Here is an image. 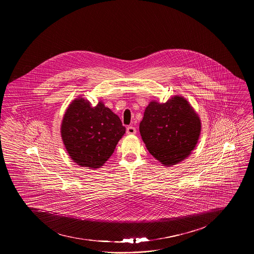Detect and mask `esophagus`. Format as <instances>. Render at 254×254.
Listing matches in <instances>:
<instances>
[{
  "label": "esophagus",
  "mask_w": 254,
  "mask_h": 254,
  "mask_svg": "<svg viewBox=\"0 0 254 254\" xmlns=\"http://www.w3.org/2000/svg\"><path fill=\"white\" fill-rule=\"evenodd\" d=\"M126 133L128 135H135L137 133V130L134 126H128L127 129H126Z\"/></svg>",
  "instance_id": "1"
}]
</instances>
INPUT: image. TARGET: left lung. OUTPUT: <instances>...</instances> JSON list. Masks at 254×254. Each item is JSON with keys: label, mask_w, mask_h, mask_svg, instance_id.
Segmentation results:
<instances>
[{"label": "left lung", "mask_w": 254, "mask_h": 254, "mask_svg": "<svg viewBox=\"0 0 254 254\" xmlns=\"http://www.w3.org/2000/svg\"><path fill=\"white\" fill-rule=\"evenodd\" d=\"M200 120L184 98L164 104L150 102L140 123V133L149 153L165 166L188 157L200 134Z\"/></svg>", "instance_id": "obj_1"}]
</instances>
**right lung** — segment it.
Here are the masks:
<instances>
[{
    "label": "right lung",
    "instance_id": "obj_1",
    "mask_svg": "<svg viewBox=\"0 0 254 254\" xmlns=\"http://www.w3.org/2000/svg\"><path fill=\"white\" fill-rule=\"evenodd\" d=\"M125 133L120 118L100 102L96 107L83 98L74 100L64 116L62 137L73 161L100 168Z\"/></svg>",
    "mask_w": 254,
    "mask_h": 254
}]
</instances>
